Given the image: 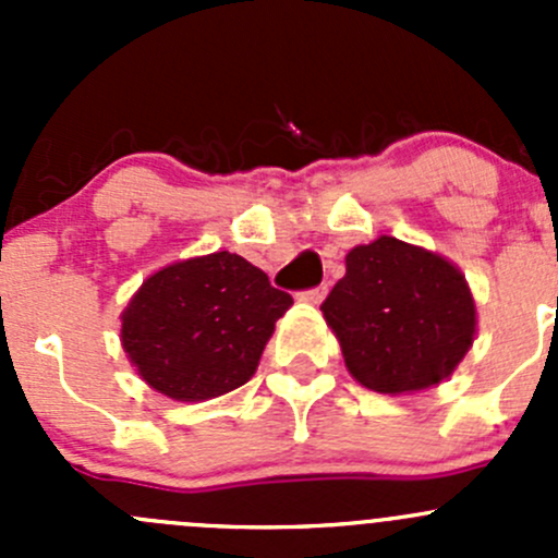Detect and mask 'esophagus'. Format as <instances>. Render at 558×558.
Returning <instances> with one entry per match:
<instances>
[{"label": "esophagus", "mask_w": 558, "mask_h": 558, "mask_svg": "<svg viewBox=\"0 0 558 558\" xmlns=\"http://www.w3.org/2000/svg\"><path fill=\"white\" fill-rule=\"evenodd\" d=\"M326 291H329V286H326V283H320V286H315V289L305 291V294H302V300H305V302H311V305H320V302L326 300Z\"/></svg>", "instance_id": "obj_1"}]
</instances>
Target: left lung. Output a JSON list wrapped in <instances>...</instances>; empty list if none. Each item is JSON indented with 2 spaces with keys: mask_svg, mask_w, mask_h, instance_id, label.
Masks as SVG:
<instances>
[{
  "mask_svg": "<svg viewBox=\"0 0 558 558\" xmlns=\"http://www.w3.org/2000/svg\"><path fill=\"white\" fill-rule=\"evenodd\" d=\"M353 378L378 393H413L451 378L472 348L477 311L453 262L397 238L356 245L320 305Z\"/></svg>",
  "mask_w": 558,
  "mask_h": 558,
  "instance_id": "obj_1",
  "label": "left lung"
}]
</instances>
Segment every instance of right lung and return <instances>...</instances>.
Masks as SVG:
<instances>
[{
  "mask_svg": "<svg viewBox=\"0 0 558 558\" xmlns=\"http://www.w3.org/2000/svg\"><path fill=\"white\" fill-rule=\"evenodd\" d=\"M286 291L229 251L167 264L121 313V345L140 378L178 402H205L253 378Z\"/></svg>",
  "mask_w": 558,
  "mask_h": 558,
  "instance_id": "right-lung-1",
  "label": "right lung"
}]
</instances>
